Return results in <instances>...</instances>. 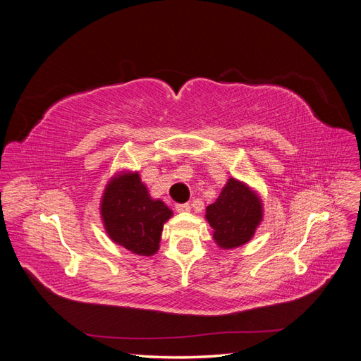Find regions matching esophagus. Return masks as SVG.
Returning <instances> with one entry per match:
<instances>
[{
    "label": "esophagus",
    "mask_w": 361,
    "mask_h": 361,
    "mask_svg": "<svg viewBox=\"0 0 361 361\" xmlns=\"http://www.w3.org/2000/svg\"><path fill=\"white\" fill-rule=\"evenodd\" d=\"M176 211L178 212H190L191 206L188 203H179V204H176Z\"/></svg>",
    "instance_id": "esophagus-1"
}]
</instances>
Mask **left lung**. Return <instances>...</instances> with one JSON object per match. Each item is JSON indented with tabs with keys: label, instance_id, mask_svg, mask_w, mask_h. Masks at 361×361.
I'll return each instance as SVG.
<instances>
[{
	"label": "left lung",
	"instance_id": "8db88e82",
	"mask_svg": "<svg viewBox=\"0 0 361 361\" xmlns=\"http://www.w3.org/2000/svg\"><path fill=\"white\" fill-rule=\"evenodd\" d=\"M259 195L241 180L231 178L218 199L206 207V220L215 243L224 250L247 244L262 221Z\"/></svg>",
	"mask_w": 361,
	"mask_h": 361
}]
</instances>
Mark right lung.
Segmentation results:
<instances>
[{
    "instance_id": "obj_1",
    "label": "right lung",
    "mask_w": 361,
    "mask_h": 361,
    "mask_svg": "<svg viewBox=\"0 0 361 361\" xmlns=\"http://www.w3.org/2000/svg\"><path fill=\"white\" fill-rule=\"evenodd\" d=\"M101 215L113 243L135 255L152 256L159 248L164 223L173 212L150 197L138 173H122L106 185Z\"/></svg>"
}]
</instances>
